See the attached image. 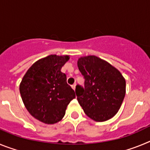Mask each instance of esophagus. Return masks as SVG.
<instances>
[{
  "instance_id": "34e87169",
  "label": "esophagus",
  "mask_w": 150,
  "mask_h": 150,
  "mask_svg": "<svg viewBox=\"0 0 150 150\" xmlns=\"http://www.w3.org/2000/svg\"><path fill=\"white\" fill-rule=\"evenodd\" d=\"M72 88L74 90H75V88H76V83H74V85H72Z\"/></svg>"
}]
</instances>
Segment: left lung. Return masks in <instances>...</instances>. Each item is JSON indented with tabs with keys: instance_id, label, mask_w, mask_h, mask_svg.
Instances as JSON below:
<instances>
[{
	"instance_id": "obj_1",
	"label": "left lung",
	"mask_w": 150,
	"mask_h": 150,
	"mask_svg": "<svg viewBox=\"0 0 150 150\" xmlns=\"http://www.w3.org/2000/svg\"><path fill=\"white\" fill-rule=\"evenodd\" d=\"M77 66L85 79L76 94L84 112L91 120L104 122L117 113L125 95V79L116 67L95 55L81 57Z\"/></svg>"
}]
</instances>
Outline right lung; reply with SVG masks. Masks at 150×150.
Listing matches in <instances>:
<instances>
[{"instance_id":"add662e5","label":"right lung","mask_w":150,"mask_h":150,"mask_svg":"<svg viewBox=\"0 0 150 150\" xmlns=\"http://www.w3.org/2000/svg\"><path fill=\"white\" fill-rule=\"evenodd\" d=\"M68 55H50L33 64L19 86L22 101L30 114L46 124H55L65 114L67 105L76 98L61 71Z\"/></svg>"}]
</instances>
